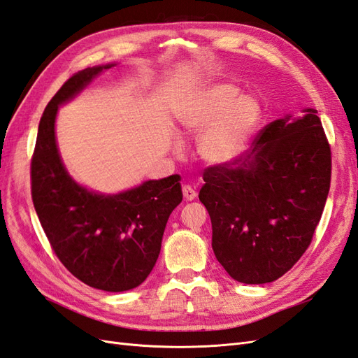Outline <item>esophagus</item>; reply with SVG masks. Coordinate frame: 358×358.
Masks as SVG:
<instances>
[{
    "label": "esophagus",
    "instance_id": "esophagus-1",
    "mask_svg": "<svg viewBox=\"0 0 358 358\" xmlns=\"http://www.w3.org/2000/svg\"><path fill=\"white\" fill-rule=\"evenodd\" d=\"M182 194H183V199L191 201V200L196 199L197 192H196L194 189H192L189 185H183V187H182Z\"/></svg>",
    "mask_w": 358,
    "mask_h": 358
}]
</instances>
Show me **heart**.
Returning a JSON list of instances; mask_svg holds the SVG:
<instances>
[{"mask_svg":"<svg viewBox=\"0 0 358 358\" xmlns=\"http://www.w3.org/2000/svg\"><path fill=\"white\" fill-rule=\"evenodd\" d=\"M260 113L255 98H239L238 87L217 84L182 111L180 124L191 134L206 129L199 143L200 157L209 164H224L245 149L260 120Z\"/></svg>","mask_w":358,"mask_h":358,"instance_id":"obj_1","label":"heart"}]
</instances>
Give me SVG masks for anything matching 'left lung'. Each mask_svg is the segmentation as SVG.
<instances>
[{
  "mask_svg": "<svg viewBox=\"0 0 358 358\" xmlns=\"http://www.w3.org/2000/svg\"><path fill=\"white\" fill-rule=\"evenodd\" d=\"M212 248L231 278L274 282L310 245L331 182V148L312 108L260 129L245 158L203 171Z\"/></svg>",
  "mask_w": 358,
  "mask_h": 358,
  "instance_id": "8db88e82",
  "label": "left lung"
}]
</instances>
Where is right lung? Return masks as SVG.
I'll use <instances>...</instances> for the list:
<instances>
[{
    "mask_svg": "<svg viewBox=\"0 0 358 358\" xmlns=\"http://www.w3.org/2000/svg\"><path fill=\"white\" fill-rule=\"evenodd\" d=\"M108 66L73 73L46 105L31 158V199L45 235L67 271L107 292L137 287L161 251L167 220L182 201L180 176L148 180L115 196L87 191L67 175L55 144L59 105Z\"/></svg>",
    "mask_w": 358,
    "mask_h": 358,
    "instance_id": "obj_1",
    "label": "right lung"
}]
</instances>
